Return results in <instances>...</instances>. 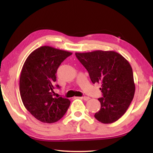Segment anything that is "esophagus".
Returning <instances> with one entry per match:
<instances>
[{"label":"esophagus","mask_w":153,"mask_h":153,"mask_svg":"<svg viewBox=\"0 0 153 153\" xmlns=\"http://www.w3.org/2000/svg\"><path fill=\"white\" fill-rule=\"evenodd\" d=\"M82 98L84 100H88L90 99V97H82Z\"/></svg>","instance_id":"1"}]
</instances>
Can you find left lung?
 <instances>
[{
    "mask_svg": "<svg viewBox=\"0 0 153 153\" xmlns=\"http://www.w3.org/2000/svg\"><path fill=\"white\" fill-rule=\"evenodd\" d=\"M76 56L88 72L93 84H102V97L98 99L100 109L94 117L102 123L115 122L126 112L135 93L130 64L115 51L76 53Z\"/></svg>",
    "mask_w": 153,
    "mask_h": 153,
    "instance_id": "8db88e82",
    "label": "left lung"
}]
</instances>
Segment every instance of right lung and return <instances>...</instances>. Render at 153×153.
Returning a JSON list of instances; mask_svg holds the SVG:
<instances>
[{
    "instance_id": "add662e5",
    "label": "right lung",
    "mask_w": 153,
    "mask_h": 153,
    "mask_svg": "<svg viewBox=\"0 0 153 153\" xmlns=\"http://www.w3.org/2000/svg\"><path fill=\"white\" fill-rule=\"evenodd\" d=\"M71 53L48 46L36 49L28 56L22 67L19 92L25 107L38 120L52 123L63 117L70 100L53 97L57 69Z\"/></svg>"
}]
</instances>
